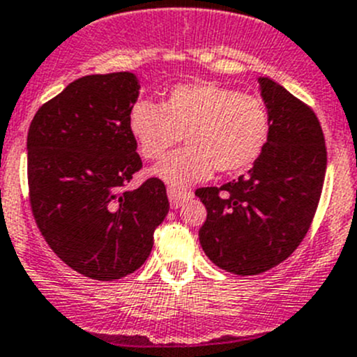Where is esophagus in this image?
<instances>
[{
    "label": "esophagus",
    "instance_id": "esophagus-1",
    "mask_svg": "<svg viewBox=\"0 0 357 357\" xmlns=\"http://www.w3.org/2000/svg\"><path fill=\"white\" fill-rule=\"evenodd\" d=\"M168 198H169V205H172V208H178V206H182L185 202H189V199L192 198V192L181 191V189H175V188H168Z\"/></svg>",
    "mask_w": 357,
    "mask_h": 357
}]
</instances>
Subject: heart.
Returning <instances> with one entry per match:
<instances>
[{"label":"heart","instance_id":"b5f03b06","mask_svg":"<svg viewBox=\"0 0 357 357\" xmlns=\"http://www.w3.org/2000/svg\"><path fill=\"white\" fill-rule=\"evenodd\" d=\"M270 112L261 98L213 82L175 86L161 107L138 101L130 112V131L142 158L154 161L181 137L188 147L166 155L152 169L166 184L185 188L252 166L270 138Z\"/></svg>","mask_w":357,"mask_h":357}]
</instances>
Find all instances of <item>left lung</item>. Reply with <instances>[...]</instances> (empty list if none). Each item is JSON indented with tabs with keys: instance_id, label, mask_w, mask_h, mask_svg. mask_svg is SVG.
I'll return each mask as SVG.
<instances>
[{
	"instance_id": "obj_1",
	"label": "left lung",
	"mask_w": 357,
	"mask_h": 357,
	"mask_svg": "<svg viewBox=\"0 0 357 357\" xmlns=\"http://www.w3.org/2000/svg\"><path fill=\"white\" fill-rule=\"evenodd\" d=\"M257 82L271 122L263 154L238 181L196 191L206 208L199 243L213 264L235 275H259L296 250L317 210L328 162L312 108L268 77Z\"/></svg>"
}]
</instances>
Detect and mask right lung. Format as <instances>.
<instances>
[{
	"label": "right lung",
	"mask_w": 357,
	"mask_h": 357,
	"mask_svg": "<svg viewBox=\"0 0 357 357\" xmlns=\"http://www.w3.org/2000/svg\"><path fill=\"white\" fill-rule=\"evenodd\" d=\"M140 80L130 71L87 75L40 107L28 133L33 215L61 261L94 280L137 271L169 210L166 188L142 168L130 131Z\"/></svg>",
	"instance_id": "right-lung-1"
}]
</instances>
